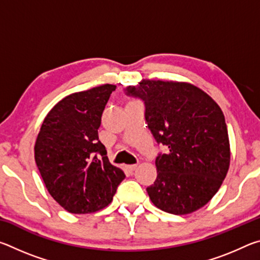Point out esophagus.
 <instances>
[{
	"label": "esophagus",
	"instance_id": "34e87169",
	"mask_svg": "<svg viewBox=\"0 0 260 260\" xmlns=\"http://www.w3.org/2000/svg\"><path fill=\"white\" fill-rule=\"evenodd\" d=\"M126 170L129 171V172H133V171L136 170V165H127Z\"/></svg>",
	"mask_w": 260,
	"mask_h": 260
}]
</instances>
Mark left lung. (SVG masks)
<instances>
[{
    "label": "left lung",
    "instance_id": "8db88e82",
    "mask_svg": "<svg viewBox=\"0 0 260 260\" xmlns=\"http://www.w3.org/2000/svg\"><path fill=\"white\" fill-rule=\"evenodd\" d=\"M143 101L144 117L158 144L157 179L147 188L158 209L188 214L215 195L230 169L228 131L221 109L210 96L186 82L142 80L125 88Z\"/></svg>",
    "mask_w": 260,
    "mask_h": 260
}]
</instances>
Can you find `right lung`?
Returning a JSON list of instances; mask_svg holds the SVG:
<instances>
[{
	"label": "right lung",
	"mask_w": 260,
	"mask_h": 260,
	"mask_svg": "<svg viewBox=\"0 0 260 260\" xmlns=\"http://www.w3.org/2000/svg\"><path fill=\"white\" fill-rule=\"evenodd\" d=\"M113 90L116 86L107 83L64 98L47 114L35 142V162L48 191L71 213L104 209L125 179L99 140Z\"/></svg>",
	"instance_id": "obj_1"
}]
</instances>
